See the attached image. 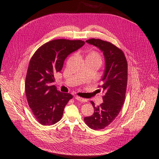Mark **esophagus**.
Returning <instances> with one entry per match:
<instances>
[{
    "instance_id": "34e87169",
    "label": "esophagus",
    "mask_w": 159,
    "mask_h": 159,
    "mask_svg": "<svg viewBox=\"0 0 159 159\" xmlns=\"http://www.w3.org/2000/svg\"><path fill=\"white\" fill-rule=\"evenodd\" d=\"M75 99H77V101H80V102H86V99L83 98H82L80 97H79V96L75 97Z\"/></svg>"
}]
</instances>
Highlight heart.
<instances>
[{"mask_svg":"<svg viewBox=\"0 0 159 159\" xmlns=\"http://www.w3.org/2000/svg\"><path fill=\"white\" fill-rule=\"evenodd\" d=\"M90 55H95V56H98V55L97 53H92L90 54Z\"/></svg>","mask_w":159,"mask_h":159,"instance_id":"obj_1","label":"heart"}]
</instances>
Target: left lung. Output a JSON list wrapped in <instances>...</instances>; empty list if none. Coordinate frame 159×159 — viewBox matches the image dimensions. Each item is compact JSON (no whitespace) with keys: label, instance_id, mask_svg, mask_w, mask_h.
<instances>
[{"label":"left lung","instance_id":"left-lung-1","mask_svg":"<svg viewBox=\"0 0 159 159\" xmlns=\"http://www.w3.org/2000/svg\"><path fill=\"white\" fill-rule=\"evenodd\" d=\"M86 43L98 48L103 52L105 70L101 88L104 95L101 105L95 106L94 113L84 117L88 126L93 129H102L110 125L119 115L126 97L128 82V63L123 52L109 42L91 39Z\"/></svg>","mask_w":159,"mask_h":159}]
</instances>
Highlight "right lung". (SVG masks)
<instances>
[{"instance_id":"right-lung-1","label":"right lung","mask_w":159,"mask_h":159,"mask_svg":"<svg viewBox=\"0 0 159 159\" xmlns=\"http://www.w3.org/2000/svg\"><path fill=\"white\" fill-rule=\"evenodd\" d=\"M84 43L80 40H53L40 46L31 58L25 91L28 105L41 124L49 126L61 119L73 96L58 91L51 84L55 80L54 75L62 70L66 57Z\"/></svg>"}]
</instances>
